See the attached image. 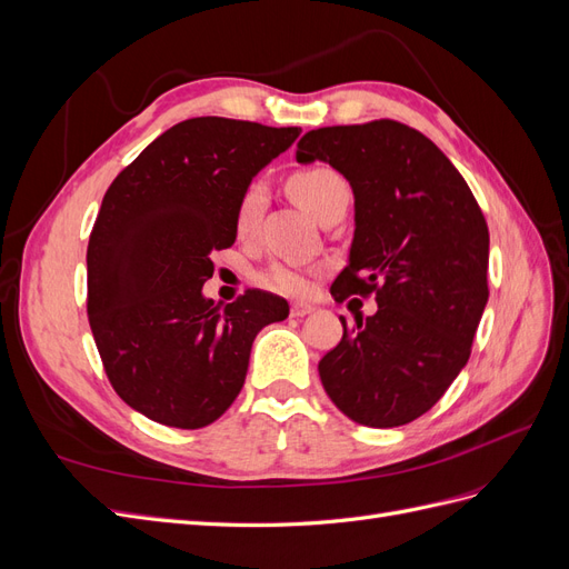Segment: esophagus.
I'll return each mask as SVG.
<instances>
[{"instance_id":"1","label":"esophagus","mask_w":569,"mask_h":569,"mask_svg":"<svg viewBox=\"0 0 569 569\" xmlns=\"http://www.w3.org/2000/svg\"><path fill=\"white\" fill-rule=\"evenodd\" d=\"M316 308L311 306V303H306V301H297V303H291V316L295 318H303V316H308V313H313Z\"/></svg>"}]
</instances>
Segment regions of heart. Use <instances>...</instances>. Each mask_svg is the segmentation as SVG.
<instances>
[{
  "mask_svg": "<svg viewBox=\"0 0 569 569\" xmlns=\"http://www.w3.org/2000/svg\"><path fill=\"white\" fill-rule=\"evenodd\" d=\"M287 192L301 206V209L320 218L332 203L349 197V187L337 170L325 168V166H311V168L297 170L295 176H289ZM266 201H268L266 182L263 180L249 182L234 206V232L239 239L253 237L258 220H261V213L266 209ZM261 284L272 291H280V295H303V291H308V278L299 268H291V266L268 268L261 274Z\"/></svg>",
  "mask_w": 569,
  "mask_h": 569,
  "instance_id": "heart-1",
  "label": "heart"
}]
</instances>
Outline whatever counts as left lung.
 Listing matches in <instances>:
<instances>
[{
  "instance_id": "obj_1",
  "label": "left lung",
  "mask_w": 569,
  "mask_h": 569,
  "mask_svg": "<svg viewBox=\"0 0 569 569\" xmlns=\"http://www.w3.org/2000/svg\"><path fill=\"white\" fill-rule=\"evenodd\" d=\"M297 161H325L353 189L349 266L332 297L375 295L318 372L353 422L399 427L420 418L470 358L489 299V228L468 182L418 130L382 118L306 132Z\"/></svg>"
}]
</instances>
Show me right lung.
Here are the masks:
<instances>
[{"label":"right lung","instance_id":"1","mask_svg":"<svg viewBox=\"0 0 569 569\" xmlns=\"http://www.w3.org/2000/svg\"><path fill=\"white\" fill-rule=\"evenodd\" d=\"M301 128L218 116L157 137L107 189L88 247V318L116 393L178 429L216 422L244 387L251 343L289 303L249 289L203 297L211 253L234 244V206Z\"/></svg>","mask_w":569,"mask_h":569}]
</instances>
